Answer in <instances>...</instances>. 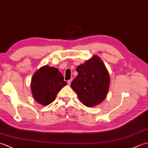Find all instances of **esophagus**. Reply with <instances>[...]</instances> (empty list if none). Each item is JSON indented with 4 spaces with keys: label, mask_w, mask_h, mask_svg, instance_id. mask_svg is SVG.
<instances>
[{
    "label": "esophagus",
    "mask_w": 148,
    "mask_h": 148,
    "mask_svg": "<svg viewBox=\"0 0 148 148\" xmlns=\"http://www.w3.org/2000/svg\"><path fill=\"white\" fill-rule=\"evenodd\" d=\"M72 79H70V80L67 81V83H68L69 85H70V84H71V82H72Z\"/></svg>",
    "instance_id": "esophagus-1"
}]
</instances>
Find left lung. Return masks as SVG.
<instances>
[{
  "label": "left lung",
  "instance_id": "8db88e82",
  "mask_svg": "<svg viewBox=\"0 0 148 148\" xmlns=\"http://www.w3.org/2000/svg\"><path fill=\"white\" fill-rule=\"evenodd\" d=\"M76 71L78 74L71 86L81 103L92 108L102 102L109 89L110 75L101 58L93 55L77 66Z\"/></svg>",
  "mask_w": 148,
  "mask_h": 148
}]
</instances>
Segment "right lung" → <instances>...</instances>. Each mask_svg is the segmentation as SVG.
Wrapping results in <instances>:
<instances>
[{
  "mask_svg": "<svg viewBox=\"0 0 148 148\" xmlns=\"http://www.w3.org/2000/svg\"><path fill=\"white\" fill-rule=\"evenodd\" d=\"M67 85L58 69L46 65L37 70L31 80V91L34 100L42 106H48L55 100L58 92Z\"/></svg>",
  "mask_w": 148,
  "mask_h": 148,
  "instance_id": "add662e5",
  "label": "right lung"
}]
</instances>
